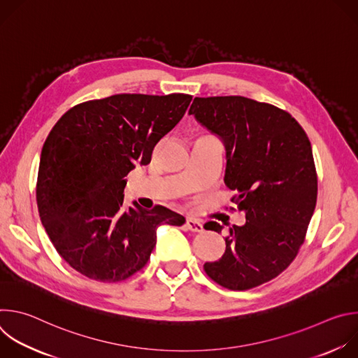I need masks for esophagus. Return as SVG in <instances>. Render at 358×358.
<instances>
[{
  "label": "esophagus",
  "mask_w": 358,
  "mask_h": 358,
  "mask_svg": "<svg viewBox=\"0 0 358 358\" xmlns=\"http://www.w3.org/2000/svg\"><path fill=\"white\" fill-rule=\"evenodd\" d=\"M185 227H187V229H189V231H192V232H202V231H203L202 224H201L198 220L191 218V217H188V218L185 220Z\"/></svg>",
  "instance_id": "1"
}]
</instances>
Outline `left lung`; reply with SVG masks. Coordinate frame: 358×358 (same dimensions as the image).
I'll return each mask as SVG.
<instances>
[{
	"mask_svg": "<svg viewBox=\"0 0 358 358\" xmlns=\"http://www.w3.org/2000/svg\"><path fill=\"white\" fill-rule=\"evenodd\" d=\"M188 113L222 140L224 181L246 218L203 271L231 290L257 287L280 275L304 242L317 199L310 140L287 112L243 96L195 97ZM203 228L222 231L215 221Z\"/></svg>",
	"mask_w": 358,
	"mask_h": 358,
	"instance_id": "8db88e82",
	"label": "left lung"
}]
</instances>
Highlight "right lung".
Listing matches in <instances>:
<instances>
[{
  "label": "right lung",
  "instance_id": "right-lung-1",
  "mask_svg": "<svg viewBox=\"0 0 358 358\" xmlns=\"http://www.w3.org/2000/svg\"><path fill=\"white\" fill-rule=\"evenodd\" d=\"M191 94L122 93L69 109L48 134L39 160L36 203L64 261L99 282L141 271L157 228L185 218L163 206H124V177L151 162L156 144L182 119Z\"/></svg>",
  "mask_w": 358,
  "mask_h": 358
}]
</instances>
